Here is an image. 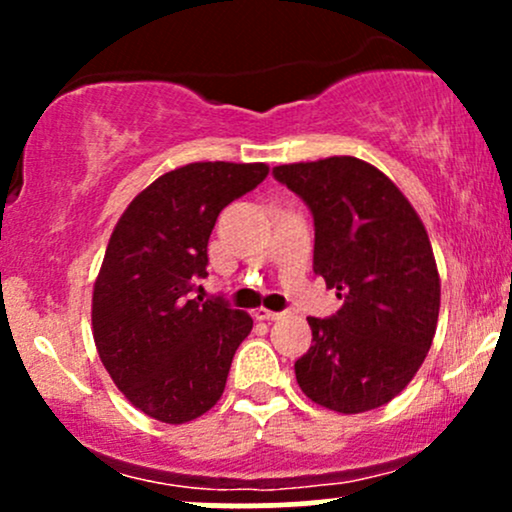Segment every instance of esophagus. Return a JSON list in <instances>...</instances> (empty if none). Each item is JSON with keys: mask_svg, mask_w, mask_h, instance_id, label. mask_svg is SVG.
Returning <instances> with one entry per match:
<instances>
[{"mask_svg": "<svg viewBox=\"0 0 512 512\" xmlns=\"http://www.w3.org/2000/svg\"><path fill=\"white\" fill-rule=\"evenodd\" d=\"M255 317H257V320H281L284 313H276V310H267V308H257Z\"/></svg>", "mask_w": 512, "mask_h": 512, "instance_id": "obj_1", "label": "esophagus"}]
</instances>
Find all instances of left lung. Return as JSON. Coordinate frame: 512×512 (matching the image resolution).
<instances>
[{
  "label": "left lung",
  "instance_id": "obj_1",
  "mask_svg": "<svg viewBox=\"0 0 512 512\" xmlns=\"http://www.w3.org/2000/svg\"><path fill=\"white\" fill-rule=\"evenodd\" d=\"M274 178L308 204L313 272L342 308L308 317L313 346L296 380L320 407L361 414L411 383L436 337L440 276L409 199L383 170L354 156L276 166Z\"/></svg>",
  "mask_w": 512,
  "mask_h": 512
}]
</instances>
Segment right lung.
Returning <instances> with one entry per match:
<instances>
[{"label":"right lung","instance_id":"1","mask_svg":"<svg viewBox=\"0 0 512 512\" xmlns=\"http://www.w3.org/2000/svg\"><path fill=\"white\" fill-rule=\"evenodd\" d=\"M264 163L202 161L168 170L129 202L93 284V342L117 390L163 424L219 402L252 317L190 298L207 276L221 209L267 178Z\"/></svg>","mask_w":512,"mask_h":512}]
</instances>
